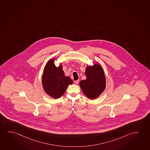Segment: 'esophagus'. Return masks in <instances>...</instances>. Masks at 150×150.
Returning a JSON list of instances; mask_svg holds the SVG:
<instances>
[{"mask_svg": "<svg viewBox=\"0 0 150 150\" xmlns=\"http://www.w3.org/2000/svg\"><path fill=\"white\" fill-rule=\"evenodd\" d=\"M79 82V80H76V81H74V83H75L76 84H78Z\"/></svg>", "mask_w": 150, "mask_h": 150, "instance_id": "obj_1", "label": "esophagus"}]
</instances>
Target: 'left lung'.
<instances>
[{
    "instance_id": "obj_1",
    "label": "left lung",
    "mask_w": 150,
    "mask_h": 150,
    "mask_svg": "<svg viewBox=\"0 0 150 150\" xmlns=\"http://www.w3.org/2000/svg\"><path fill=\"white\" fill-rule=\"evenodd\" d=\"M86 80L79 84L83 93L90 100L98 98L104 91L106 87V78L102 67L98 64H95L86 68Z\"/></svg>"
}]
</instances>
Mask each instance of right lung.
<instances>
[{"instance_id": "right-lung-1", "label": "right lung", "mask_w": 150, "mask_h": 150, "mask_svg": "<svg viewBox=\"0 0 150 150\" xmlns=\"http://www.w3.org/2000/svg\"><path fill=\"white\" fill-rule=\"evenodd\" d=\"M54 58L50 60L44 69L42 84L46 93L54 98H58L64 94L69 84L73 81L64 75L62 64L57 67Z\"/></svg>"}]
</instances>
